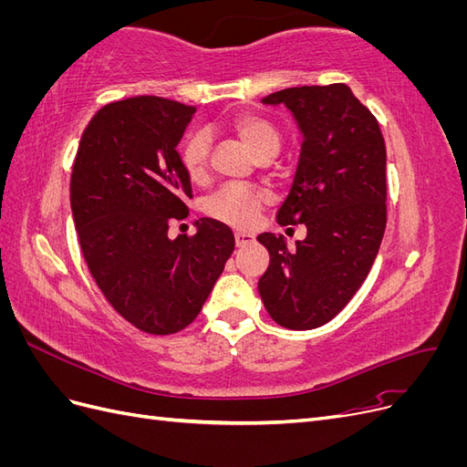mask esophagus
Returning a JSON list of instances; mask_svg holds the SVG:
<instances>
[{
    "mask_svg": "<svg viewBox=\"0 0 467 467\" xmlns=\"http://www.w3.org/2000/svg\"><path fill=\"white\" fill-rule=\"evenodd\" d=\"M234 235H235V244H237V247H244V245H249V244L255 242V235L249 234V232L237 230Z\"/></svg>",
    "mask_w": 467,
    "mask_h": 467,
    "instance_id": "34e87169",
    "label": "esophagus"
}]
</instances>
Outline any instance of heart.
<instances>
[{"label": "heart", "mask_w": 467, "mask_h": 467, "mask_svg": "<svg viewBox=\"0 0 467 467\" xmlns=\"http://www.w3.org/2000/svg\"><path fill=\"white\" fill-rule=\"evenodd\" d=\"M232 129L245 148L261 158L265 153H276L280 148V134L275 126L259 117L244 115L232 122ZM181 161L192 181H202L210 161V136L204 130H192L181 146ZM271 196L266 191L249 185L230 182L223 185L206 201V212L220 222L235 228H249L255 223L259 212L268 204Z\"/></svg>", "instance_id": "heart-1"}]
</instances>
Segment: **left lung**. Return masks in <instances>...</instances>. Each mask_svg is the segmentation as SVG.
Masks as SVG:
<instances>
[{
	"instance_id": "obj_1",
	"label": "left lung",
	"mask_w": 467,
	"mask_h": 467,
	"mask_svg": "<svg viewBox=\"0 0 467 467\" xmlns=\"http://www.w3.org/2000/svg\"><path fill=\"white\" fill-rule=\"evenodd\" d=\"M304 136L280 225L304 223L307 235L288 249L282 235L261 234L271 255L259 294L278 325L321 327L350 302L368 276L386 232V144L376 117L345 83L271 93Z\"/></svg>"
}]
</instances>
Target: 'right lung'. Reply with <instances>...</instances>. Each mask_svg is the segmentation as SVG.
I'll return each instance as SVG.
<instances>
[{"label": "right lung", "mask_w": 467, "mask_h": 467, "mask_svg": "<svg viewBox=\"0 0 467 467\" xmlns=\"http://www.w3.org/2000/svg\"><path fill=\"white\" fill-rule=\"evenodd\" d=\"M194 107L140 95L105 105L79 140L69 202L81 253L107 302L140 331L171 335L194 321L235 247L228 225L189 216L191 177L177 144Z\"/></svg>", "instance_id": "1"}]
</instances>
